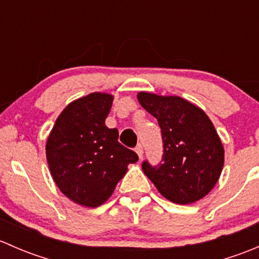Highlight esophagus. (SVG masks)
I'll return each mask as SVG.
<instances>
[{"instance_id":"esophagus-1","label":"esophagus","mask_w":259,"mask_h":259,"mask_svg":"<svg viewBox=\"0 0 259 259\" xmlns=\"http://www.w3.org/2000/svg\"><path fill=\"white\" fill-rule=\"evenodd\" d=\"M135 151H137V154L139 155V158L142 159L143 158V154H144V149H143V145L139 144L137 145V148H135Z\"/></svg>"}]
</instances>
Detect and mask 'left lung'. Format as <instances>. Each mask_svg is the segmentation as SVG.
Returning <instances> with one entry per match:
<instances>
[{
    "label": "left lung",
    "mask_w": 259,
    "mask_h": 259,
    "mask_svg": "<svg viewBox=\"0 0 259 259\" xmlns=\"http://www.w3.org/2000/svg\"><path fill=\"white\" fill-rule=\"evenodd\" d=\"M140 105L161 129L163 159L143 161V171L164 198L190 204L208 194L221 177L224 149L207 114L179 96L139 93Z\"/></svg>",
    "instance_id": "left-lung-1"
}]
</instances>
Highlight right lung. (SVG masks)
I'll return each instance as SVG.
<instances>
[{
  "label": "right lung",
  "instance_id": "right-lung-1",
  "mask_svg": "<svg viewBox=\"0 0 259 259\" xmlns=\"http://www.w3.org/2000/svg\"><path fill=\"white\" fill-rule=\"evenodd\" d=\"M113 100L110 94L93 93L70 103L46 143L52 179L69 199L83 207L105 203L127 165L139 159L117 142V130L105 125Z\"/></svg>",
  "mask_w": 259,
  "mask_h": 259
}]
</instances>
